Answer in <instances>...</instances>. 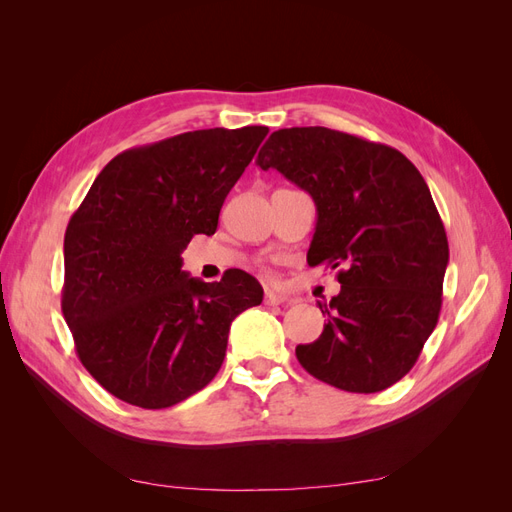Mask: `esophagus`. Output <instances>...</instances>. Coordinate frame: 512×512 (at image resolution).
Wrapping results in <instances>:
<instances>
[{
  "mask_svg": "<svg viewBox=\"0 0 512 512\" xmlns=\"http://www.w3.org/2000/svg\"><path fill=\"white\" fill-rule=\"evenodd\" d=\"M265 303L267 305H288L290 301H288V297H284V294H277V292H267L265 294Z\"/></svg>",
  "mask_w": 512,
  "mask_h": 512,
  "instance_id": "obj_1",
  "label": "esophagus"
}]
</instances>
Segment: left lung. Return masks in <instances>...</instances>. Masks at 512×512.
I'll list each match as a JSON object with an SVG mask.
<instances>
[{"label": "left lung", "instance_id": "8db88e82", "mask_svg": "<svg viewBox=\"0 0 512 512\" xmlns=\"http://www.w3.org/2000/svg\"><path fill=\"white\" fill-rule=\"evenodd\" d=\"M256 164L275 168L316 203L309 267L342 284L322 335L297 346L314 378L348 393L389 389L414 367L442 307L448 241L440 213L404 153L329 128H284Z\"/></svg>", "mask_w": 512, "mask_h": 512}]
</instances>
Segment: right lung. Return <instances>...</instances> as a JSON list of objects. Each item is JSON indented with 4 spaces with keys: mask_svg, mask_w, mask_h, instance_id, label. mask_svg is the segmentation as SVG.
Returning <instances> with one entry per match:
<instances>
[{
    "mask_svg": "<svg viewBox=\"0 0 512 512\" xmlns=\"http://www.w3.org/2000/svg\"><path fill=\"white\" fill-rule=\"evenodd\" d=\"M267 132L194 130L123 151L70 218L61 312L85 369L126 404L162 410L205 389L232 320L260 305L250 273L207 284L181 271V252L213 235Z\"/></svg>",
    "mask_w": 512,
    "mask_h": 512,
    "instance_id": "add662e5",
    "label": "right lung"
}]
</instances>
